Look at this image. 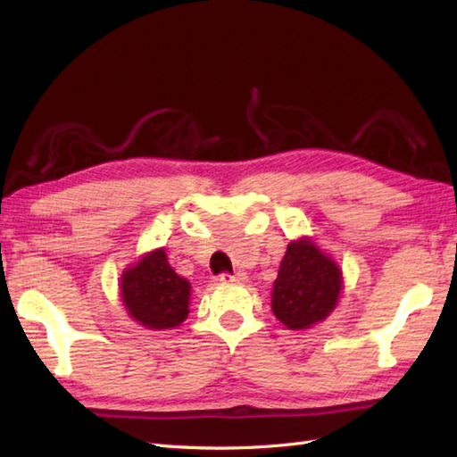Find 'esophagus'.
<instances>
[{
    "label": "esophagus",
    "instance_id": "esophagus-1",
    "mask_svg": "<svg viewBox=\"0 0 457 457\" xmlns=\"http://www.w3.org/2000/svg\"><path fill=\"white\" fill-rule=\"evenodd\" d=\"M247 277L244 275V273H236V275H231V273H221L220 275V280L221 283H241V280H245Z\"/></svg>",
    "mask_w": 457,
    "mask_h": 457
}]
</instances>
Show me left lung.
Returning <instances> with one entry per match:
<instances>
[{"mask_svg":"<svg viewBox=\"0 0 457 457\" xmlns=\"http://www.w3.org/2000/svg\"><path fill=\"white\" fill-rule=\"evenodd\" d=\"M339 290L342 270L308 239L287 247L273 287V312L287 328H308L332 312Z\"/></svg>","mask_w":457,"mask_h":457,"instance_id":"8db88e82","label":"left lung"}]
</instances>
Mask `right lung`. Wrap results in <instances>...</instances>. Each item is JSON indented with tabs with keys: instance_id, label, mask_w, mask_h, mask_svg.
I'll list each match as a JSON object with an SVG mask.
<instances>
[{
	"instance_id": "1",
	"label": "right lung",
	"mask_w": 457,
	"mask_h": 457,
	"mask_svg": "<svg viewBox=\"0 0 457 457\" xmlns=\"http://www.w3.org/2000/svg\"><path fill=\"white\" fill-rule=\"evenodd\" d=\"M121 298L131 318L153 329L179 326L188 316L190 283L169 265L162 249L145 255L121 277Z\"/></svg>"
}]
</instances>
